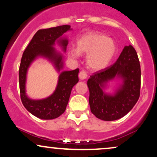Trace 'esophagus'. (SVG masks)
Segmentation results:
<instances>
[{"mask_svg":"<svg viewBox=\"0 0 157 157\" xmlns=\"http://www.w3.org/2000/svg\"><path fill=\"white\" fill-rule=\"evenodd\" d=\"M87 77H88L87 73H86L85 71H83V70L81 71L79 73V77H80V80H85V79L87 78Z\"/></svg>","mask_w":157,"mask_h":157,"instance_id":"1","label":"esophagus"}]
</instances>
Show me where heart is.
Wrapping results in <instances>:
<instances>
[{
  "instance_id": "obj_1",
  "label": "heart",
  "mask_w": 157,
  "mask_h": 157,
  "mask_svg": "<svg viewBox=\"0 0 157 157\" xmlns=\"http://www.w3.org/2000/svg\"><path fill=\"white\" fill-rule=\"evenodd\" d=\"M117 52L116 43L111 37L98 32L82 35L77 40V48L70 47V58L77 60L81 54L86 55V64L92 71H100L109 66Z\"/></svg>"
}]
</instances>
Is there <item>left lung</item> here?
I'll use <instances>...</instances> for the list:
<instances>
[{
    "label": "left lung",
    "instance_id": "obj_1",
    "mask_svg": "<svg viewBox=\"0 0 157 157\" xmlns=\"http://www.w3.org/2000/svg\"><path fill=\"white\" fill-rule=\"evenodd\" d=\"M114 78L121 79V84L113 95L105 93L107 83ZM87 85L91 111L96 117L113 121L127 114L140 94L141 69L134 48L125 46L116 63L91 75Z\"/></svg>",
    "mask_w": 157,
    "mask_h": 157
}]
</instances>
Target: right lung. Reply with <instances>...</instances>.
<instances>
[{"mask_svg":"<svg viewBox=\"0 0 157 157\" xmlns=\"http://www.w3.org/2000/svg\"><path fill=\"white\" fill-rule=\"evenodd\" d=\"M71 30L69 25H63L40 29L23 52L19 68V85L21 99L27 111L42 120H53L66 111L71 91L78 82L79 68L63 71L58 77L57 87L51 96L42 100H32L26 95V82L28 68L37 57H42L52 63L58 72L63 68V56L54 47L57 43L66 52L68 40L63 37L66 32Z\"/></svg>","mask_w":157,"mask_h":157,"instance_id":"add662e5","label":"right lung"}]
</instances>
